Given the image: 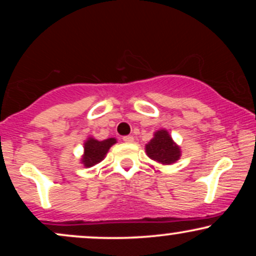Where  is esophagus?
Returning a JSON list of instances; mask_svg holds the SVG:
<instances>
[{"label": "esophagus", "mask_w": 256, "mask_h": 256, "mask_svg": "<svg viewBox=\"0 0 256 256\" xmlns=\"http://www.w3.org/2000/svg\"><path fill=\"white\" fill-rule=\"evenodd\" d=\"M122 140H124L125 143H132L134 140V136H125V137H122Z\"/></svg>", "instance_id": "obj_1"}]
</instances>
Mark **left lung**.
<instances>
[{
  "label": "left lung",
  "mask_w": 256,
  "mask_h": 256,
  "mask_svg": "<svg viewBox=\"0 0 256 256\" xmlns=\"http://www.w3.org/2000/svg\"><path fill=\"white\" fill-rule=\"evenodd\" d=\"M146 152L161 165H172L182 156V149L165 128L154 132V137L146 144Z\"/></svg>",
  "instance_id": "1"
}]
</instances>
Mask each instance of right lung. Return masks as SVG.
<instances>
[{
    "label": "right lung",
    "instance_id": "obj_1",
    "mask_svg": "<svg viewBox=\"0 0 256 256\" xmlns=\"http://www.w3.org/2000/svg\"><path fill=\"white\" fill-rule=\"evenodd\" d=\"M116 143V138L98 140L94 137H88L84 142V152L80 158V164L86 168L92 167L101 162L106 158L112 146Z\"/></svg>",
    "mask_w": 256,
    "mask_h": 256
}]
</instances>
